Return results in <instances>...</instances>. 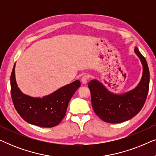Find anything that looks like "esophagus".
I'll use <instances>...</instances> for the list:
<instances>
[{
  "instance_id": "34e87169",
  "label": "esophagus",
  "mask_w": 156,
  "mask_h": 156,
  "mask_svg": "<svg viewBox=\"0 0 156 156\" xmlns=\"http://www.w3.org/2000/svg\"><path fill=\"white\" fill-rule=\"evenodd\" d=\"M89 76L87 75V74H84V75L82 77V80H81L82 84H86L87 81L89 80Z\"/></svg>"
}]
</instances>
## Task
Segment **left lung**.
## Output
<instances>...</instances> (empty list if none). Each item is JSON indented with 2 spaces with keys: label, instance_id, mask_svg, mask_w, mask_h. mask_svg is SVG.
<instances>
[{
  "label": "left lung",
  "instance_id": "8db88e82",
  "mask_svg": "<svg viewBox=\"0 0 156 156\" xmlns=\"http://www.w3.org/2000/svg\"><path fill=\"white\" fill-rule=\"evenodd\" d=\"M134 51L144 68L141 80L133 90L123 94H115L97 80H91L88 83L93 109L105 122L118 123L129 120L139 113L146 101L150 82L148 64L138 48H136Z\"/></svg>",
  "mask_w": 156,
  "mask_h": 156
}]
</instances>
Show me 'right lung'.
Masks as SVG:
<instances>
[{
    "instance_id": "obj_1",
    "label": "right lung",
    "mask_w": 156,
    "mask_h": 156,
    "mask_svg": "<svg viewBox=\"0 0 156 156\" xmlns=\"http://www.w3.org/2000/svg\"><path fill=\"white\" fill-rule=\"evenodd\" d=\"M15 66L10 76V93L15 108L27 123L43 128L58 125L66 114L68 104L81 83L76 80L42 98L24 94L17 86Z\"/></svg>"
}]
</instances>
